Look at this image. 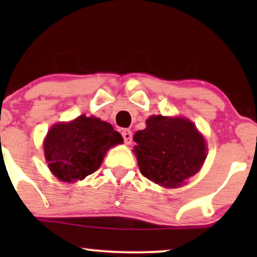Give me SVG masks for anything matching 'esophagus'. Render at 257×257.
Segmentation results:
<instances>
[{
	"instance_id": "esophagus-1",
	"label": "esophagus",
	"mask_w": 257,
	"mask_h": 257,
	"mask_svg": "<svg viewBox=\"0 0 257 257\" xmlns=\"http://www.w3.org/2000/svg\"><path fill=\"white\" fill-rule=\"evenodd\" d=\"M122 137H123V139H124V143L126 144V145L132 143L133 133L129 131V129H123V131H122Z\"/></svg>"
}]
</instances>
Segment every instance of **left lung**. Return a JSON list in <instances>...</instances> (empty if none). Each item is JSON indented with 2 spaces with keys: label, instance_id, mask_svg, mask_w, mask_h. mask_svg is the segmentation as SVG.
Here are the masks:
<instances>
[{
  "label": "left lung",
  "instance_id": "left-lung-1",
  "mask_svg": "<svg viewBox=\"0 0 257 257\" xmlns=\"http://www.w3.org/2000/svg\"><path fill=\"white\" fill-rule=\"evenodd\" d=\"M146 124L133 138L141 174L164 187H179L202 167L206 157L204 139L184 118L151 116Z\"/></svg>",
  "mask_w": 257,
  "mask_h": 257
}]
</instances>
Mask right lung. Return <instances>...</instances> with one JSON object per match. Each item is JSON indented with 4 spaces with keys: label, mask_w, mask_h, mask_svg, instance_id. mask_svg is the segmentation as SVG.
Masks as SVG:
<instances>
[{
    "label": "right lung",
    "mask_w": 257,
    "mask_h": 257,
    "mask_svg": "<svg viewBox=\"0 0 257 257\" xmlns=\"http://www.w3.org/2000/svg\"><path fill=\"white\" fill-rule=\"evenodd\" d=\"M122 143L123 138L111 124L79 116L53 126L44 140V156L59 180L75 182L96 172L106 151Z\"/></svg>",
    "instance_id": "obj_1"
}]
</instances>
